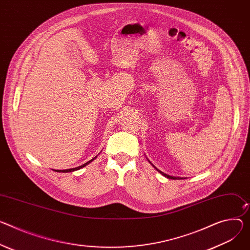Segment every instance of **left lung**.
Listing matches in <instances>:
<instances>
[{"label": "left lung", "mask_w": 250, "mask_h": 250, "mask_svg": "<svg viewBox=\"0 0 250 250\" xmlns=\"http://www.w3.org/2000/svg\"><path fill=\"white\" fill-rule=\"evenodd\" d=\"M148 162H149V161H148ZM149 163H150V162H149ZM150 164H151V163H150ZM151 165H152V164H151ZM152 166H153V165H152ZM153 167H154V166H153ZM154 168H155V169H156V170H157V171H160V172H161V173H162V174H163V175H165V176H166V177H167V178H171V179H181V178H180V177H175V176H170V175H168V174H167V173H165V172H163V171H161V170H160V169H157V168H156V167H154Z\"/></svg>", "instance_id": "1"}]
</instances>
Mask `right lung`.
Returning a JSON list of instances; mask_svg holds the SVG:
<instances>
[{
    "instance_id": "1",
    "label": "right lung",
    "mask_w": 250,
    "mask_h": 250,
    "mask_svg": "<svg viewBox=\"0 0 250 250\" xmlns=\"http://www.w3.org/2000/svg\"><path fill=\"white\" fill-rule=\"evenodd\" d=\"M96 157H94L93 160H90L89 162H87L86 164H83V166H81V167H75V168H70V169H63V170H55V171H60V172H71V171H75V170H78V169H80V168H82V167H85L86 165H88L89 163H92L94 160H95Z\"/></svg>"
}]
</instances>
